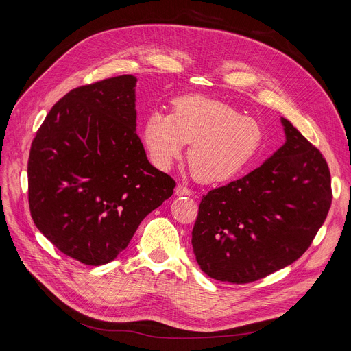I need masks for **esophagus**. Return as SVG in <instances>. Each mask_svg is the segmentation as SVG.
Segmentation results:
<instances>
[{"label":"esophagus","instance_id":"34e87169","mask_svg":"<svg viewBox=\"0 0 351 351\" xmlns=\"http://www.w3.org/2000/svg\"><path fill=\"white\" fill-rule=\"evenodd\" d=\"M176 194L177 195H191L193 191L187 186H184V184H178L176 187Z\"/></svg>","mask_w":351,"mask_h":351}]
</instances>
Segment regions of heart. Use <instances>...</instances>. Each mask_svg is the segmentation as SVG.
Returning <instances> with one entry per match:
<instances>
[{"mask_svg": "<svg viewBox=\"0 0 351 351\" xmlns=\"http://www.w3.org/2000/svg\"><path fill=\"white\" fill-rule=\"evenodd\" d=\"M143 141L149 158L167 170L189 148V165L202 181L217 182L236 177L253 161L264 131L258 121L232 107L203 95L174 99L173 114L152 111L143 123Z\"/></svg>", "mask_w": 351, "mask_h": 351, "instance_id": "heart-1", "label": "heart"}]
</instances>
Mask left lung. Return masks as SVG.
Returning a JSON list of instances; mask_svg holds the SVG:
<instances>
[{"instance_id":"1","label":"left lung","mask_w":351,"mask_h":351,"mask_svg":"<svg viewBox=\"0 0 351 351\" xmlns=\"http://www.w3.org/2000/svg\"><path fill=\"white\" fill-rule=\"evenodd\" d=\"M286 143L258 169L203 195L191 232L208 277L245 285L302 257L331 206L326 158L289 120Z\"/></svg>"}]
</instances>
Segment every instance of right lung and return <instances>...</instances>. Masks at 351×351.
I'll return each mask as SVG.
<instances>
[{
	"label": "right lung",
	"instance_id": "right-lung-1",
	"mask_svg": "<svg viewBox=\"0 0 351 351\" xmlns=\"http://www.w3.org/2000/svg\"><path fill=\"white\" fill-rule=\"evenodd\" d=\"M134 75L65 94L47 114L28 158V203L37 228L87 265L112 261L176 181L148 162L136 132Z\"/></svg>",
	"mask_w": 351,
	"mask_h": 351
}]
</instances>
